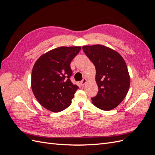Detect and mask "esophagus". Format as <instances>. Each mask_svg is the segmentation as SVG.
<instances>
[{
  "mask_svg": "<svg viewBox=\"0 0 155 155\" xmlns=\"http://www.w3.org/2000/svg\"><path fill=\"white\" fill-rule=\"evenodd\" d=\"M87 82V79H83V80L81 81V85H82V86H83V85H85V84H86V83Z\"/></svg>",
  "mask_w": 155,
  "mask_h": 155,
  "instance_id": "obj_1",
  "label": "esophagus"
}]
</instances>
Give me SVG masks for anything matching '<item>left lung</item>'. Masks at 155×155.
Instances as JSON below:
<instances>
[{"label": "left lung", "instance_id": "obj_1", "mask_svg": "<svg viewBox=\"0 0 155 155\" xmlns=\"http://www.w3.org/2000/svg\"><path fill=\"white\" fill-rule=\"evenodd\" d=\"M83 50L96 67L97 94L92 103L104 110L114 109L124 100L130 87V76L124 58L102 45H85Z\"/></svg>", "mask_w": 155, "mask_h": 155}]
</instances>
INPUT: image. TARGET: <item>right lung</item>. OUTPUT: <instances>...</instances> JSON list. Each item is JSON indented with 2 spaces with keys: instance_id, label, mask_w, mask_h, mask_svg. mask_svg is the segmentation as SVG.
Returning <instances> with one entry per match:
<instances>
[{
  "instance_id": "1",
  "label": "right lung",
  "mask_w": 155,
  "mask_h": 155,
  "mask_svg": "<svg viewBox=\"0 0 155 155\" xmlns=\"http://www.w3.org/2000/svg\"><path fill=\"white\" fill-rule=\"evenodd\" d=\"M81 46H60L45 53L32 69L31 87L39 104L47 110L59 112L68 107L79 87L70 80V63Z\"/></svg>"
}]
</instances>
